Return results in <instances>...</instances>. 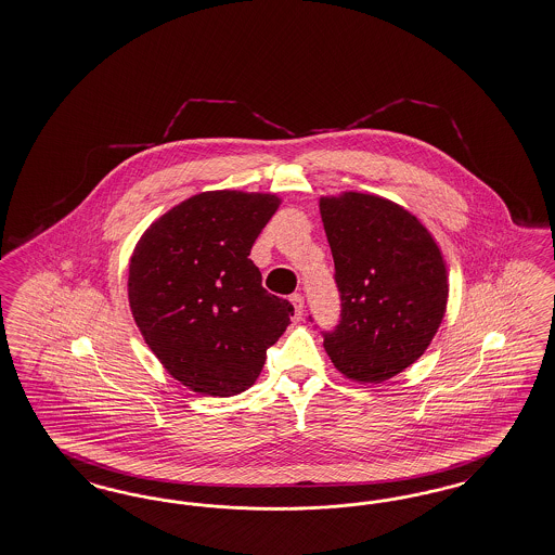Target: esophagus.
I'll return each instance as SVG.
<instances>
[{"instance_id":"esophagus-1","label":"esophagus","mask_w":555,"mask_h":555,"mask_svg":"<svg viewBox=\"0 0 555 555\" xmlns=\"http://www.w3.org/2000/svg\"><path fill=\"white\" fill-rule=\"evenodd\" d=\"M291 304H293V308H295V322H299L301 318H304V297L299 295V293H293L291 295Z\"/></svg>"}]
</instances>
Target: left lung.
<instances>
[{
	"instance_id": "obj_1",
	"label": "left lung",
	"mask_w": 555,
	"mask_h": 555,
	"mask_svg": "<svg viewBox=\"0 0 555 555\" xmlns=\"http://www.w3.org/2000/svg\"><path fill=\"white\" fill-rule=\"evenodd\" d=\"M320 215L340 295L338 324L322 331L324 349L343 376L361 384L397 376L442 324V251L417 217L390 199L347 192L320 199Z\"/></svg>"
}]
</instances>
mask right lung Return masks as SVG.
Returning <instances> with one entry per match:
<instances>
[{
  "label": "right lung",
  "instance_id": "1",
  "mask_svg": "<svg viewBox=\"0 0 555 555\" xmlns=\"http://www.w3.org/2000/svg\"><path fill=\"white\" fill-rule=\"evenodd\" d=\"M281 199L204 192L153 222L130 260L133 320L165 370L194 392L233 397L260 376L293 306L247 258Z\"/></svg>",
  "mask_w": 555,
  "mask_h": 555
}]
</instances>
